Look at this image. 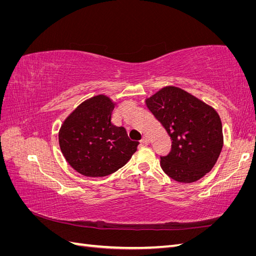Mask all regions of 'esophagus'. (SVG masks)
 I'll return each mask as SVG.
<instances>
[{
	"instance_id": "1",
	"label": "esophagus",
	"mask_w": 256,
	"mask_h": 256,
	"mask_svg": "<svg viewBox=\"0 0 256 256\" xmlns=\"http://www.w3.org/2000/svg\"><path fill=\"white\" fill-rule=\"evenodd\" d=\"M141 143H142V144H144V145H146V144H148V143H150V140H148V138H147L146 136H144L142 138V140H141Z\"/></svg>"
}]
</instances>
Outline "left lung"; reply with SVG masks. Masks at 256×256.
<instances>
[{
	"label": "left lung",
	"mask_w": 256,
	"mask_h": 256,
	"mask_svg": "<svg viewBox=\"0 0 256 256\" xmlns=\"http://www.w3.org/2000/svg\"><path fill=\"white\" fill-rule=\"evenodd\" d=\"M146 106L171 136V150L160 157L164 172L178 182H193L210 171L223 146L216 110L175 86L160 90Z\"/></svg>",
	"instance_id": "obj_1"
}]
</instances>
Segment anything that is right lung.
<instances>
[{
    "instance_id": "add662e5",
    "label": "right lung",
    "mask_w": 256,
    "mask_h": 256,
    "mask_svg": "<svg viewBox=\"0 0 256 256\" xmlns=\"http://www.w3.org/2000/svg\"><path fill=\"white\" fill-rule=\"evenodd\" d=\"M114 104L104 95L82 102L68 116L58 134L60 150L76 172L90 177L110 175L125 166L138 142L124 127L111 122Z\"/></svg>"
}]
</instances>
